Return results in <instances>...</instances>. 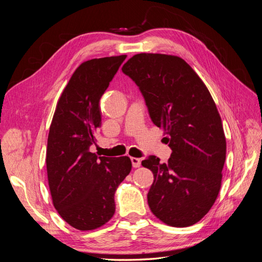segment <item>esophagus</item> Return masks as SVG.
Here are the masks:
<instances>
[{
	"mask_svg": "<svg viewBox=\"0 0 262 262\" xmlns=\"http://www.w3.org/2000/svg\"><path fill=\"white\" fill-rule=\"evenodd\" d=\"M131 162H132V166L134 168H138L141 166V160L138 157H131Z\"/></svg>",
	"mask_w": 262,
	"mask_h": 262,
	"instance_id": "1",
	"label": "esophagus"
}]
</instances>
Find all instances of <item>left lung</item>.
Masks as SVG:
<instances>
[{"label": "left lung", "instance_id": "8db88e82", "mask_svg": "<svg viewBox=\"0 0 262 262\" xmlns=\"http://www.w3.org/2000/svg\"><path fill=\"white\" fill-rule=\"evenodd\" d=\"M122 72L139 87L172 150L167 164L154 155L142 161L154 175L148 207L167 225H193L216 200L226 157L215 102L191 67L175 55L136 54Z\"/></svg>", "mask_w": 262, "mask_h": 262}]
</instances>
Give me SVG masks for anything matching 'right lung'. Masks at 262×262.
Wrapping results in <instances>:
<instances>
[{
  "mask_svg": "<svg viewBox=\"0 0 262 262\" xmlns=\"http://www.w3.org/2000/svg\"><path fill=\"white\" fill-rule=\"evenodd\" d=\"M126 55L86 61L76 69L58 101L47 145V173L60 216L80 231L106 224L116 210L115 192L129 175L128 156L90 152L101 125L99 101Z\"/></svg>",
  "mask_w": 262,
  "mask_h": 262,
  "instance_id": "1",
  "label": "right lung"
}]
</instances>
